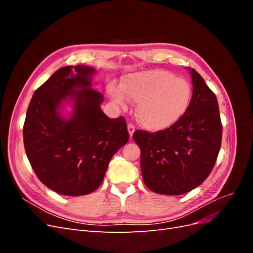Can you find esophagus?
I'll return each mask as SVG.
<instances>
[{
  "mask_svg": "<svg viewBox=\"0 0 253 253\" xmlns=\"http://www.w3.org/2000/svg\"><path fill=\"white\" fill-rule=\"evenodd\" d=\"M127 132H128L129 137H131V138H132V136H133V134L135 132V127H134L133 125H131V124L127 125Z\"/></svg>",
  "mask_w": 253,
  "mask_h": 253,
  "instance_id": "esophagus-1",
  "label": "esophagus"
}]
</instances>
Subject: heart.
Segmentation results:
<instances>
[{
    "label": "heart",
    "instance_id": "b5f03b06",
    "mask_svg": "<svg viewBox=\"0 0 253 253\" xmlns=\"http://www.w3.org/2000/svg\"><path fill=\"white\" fill-rule=\"evenodd\" d=\"M106 89L122 108H126L128 99L136 102L137 120L152 132L165 131L177 124L187 113L192 98L190 83L165 70L129 74L122 84L109 82Z\"/></svg>",
    "mask_w": 253,
    "mask_h": 253
}]
</instances>
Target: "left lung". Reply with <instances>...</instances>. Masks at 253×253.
<instances>
[{
    "instance_id": "left-lung-1",
    "label": "left lung",
    "mask_w": 253,
    "mask_h": 253,
    "mask_svg": "<svg viewBox=\"0 0 253 253\" xmlns=\"http://www.w3.org/2000/svg\"><path fill=\"white\" fill-rule=\"evenodd\" d=\"M192 98L183 117L170 128L156 133L136 131L141 151L142 178L150 190L180 195L205 181L215 165L221 143L219 109L215 94L202 76L189 68Z\"/></svg>"
}]
</instances>
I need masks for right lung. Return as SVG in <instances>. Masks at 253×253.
Masks as SVG:
<instances>
[{"mask_svg": "<svg viewBox=\"0 0 253 253\" xmlns=\"http://www.w3.org/2000/svg\"><path fill=\"white\" fill-rule=\"evenodd\" d=\"M96 68L64 66L38 88L26 113L23 139L36 175L55 192H94L110 160L128 141L124 117L109 118L93 89Z\"/></svg>", "mask_w": 253, "mask_h": 253, "instance_id": "obj_1", "label": "right lung"}]
</instances>
